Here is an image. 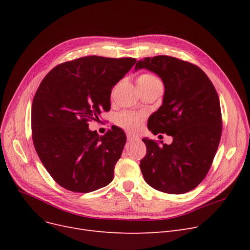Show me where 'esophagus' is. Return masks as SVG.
Masks as SVG:
<instances>
[{"instance_id":"34e87169","label":"esophagus","mask_w":250,"mask_h":250,"mask_svg":"<svg viewBox=\"0 0 250 250\" xmlns=\"http://www.w3.org/2000/svg\"><path fill=\"white\" fill-rule=\"evenodd\" d=\"M126 137H127V141L129 143H133V142H136V141L139 140V137H137V136H135L133 134H127Z\"/></svg>"}]
</instances>
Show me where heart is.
Returning a JSON list of instances; mask_svg holds the SVG:
<instances>
[{
    "label": "heart",
    "instance_id": "heart-1",
    "mask_svg": "<svg viewBox=\"0 0 250 250\" xmlns=\"http://www.w3.org/2000/svg\"><path fill=\"white\" fill-rule=\"evenodd\" d=\"M137 83H138V86H142V85H151L155 83H160V81L158 78H156L152 74H142L138 77ZM116 122L118 125H121L124 128H126L129 130H136L141 125L142 115L135 112L125 111V112H122L117 116Z\"/></svg>",
    "mask_w": 250,
    "mask_h": 250
}]
</instances>
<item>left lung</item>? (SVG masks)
<instances>
[{
	"label": "left lung",
	"instance_id": "obj_1",
	"mask_svg": "<svg viewBox=\"0 0 250 250\" xmlns=\"http://www.w3.org/2000/svg\"><path fill=\"white\" fill-rule=\"evenodd\" d=\"M158 75L164 84L162 105L148 120L154 135L173 138L170 145L148 138L140 167L153 188L171 194L198 187L208 172L221 134L219 96L208 76L196 65L168 56L138 61L135 71Z\"/></svg>",
	"mask_w": 250,
	"mask_h": 250
}]
</instances>
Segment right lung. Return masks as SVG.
I'll return each mask as SVG.
<instances>
[{
	"instance_id": "add662e5",
	"label": "right lung",
	"mask_w": 250,
	"mask_h": 250,
	"mask_svg": "<svg viewBox=\"0 0 250 250\" xmlns=\"http://www.w3.org/2000/svg\"><path fill=\"white\" fill-rule=\"evenodd\" d=\"M133 58H80L52 69L32 102V140L39 159L63 188L90 192L112 181L126 137L120 127L104 136L89 129L110 109L114 85L133 68Z\"/></svg>"
}]
</instances>
